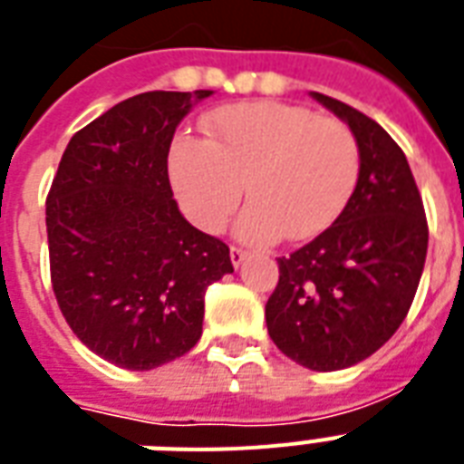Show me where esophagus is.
Wrapping results in <instances>:
<instances>
[{
	"label": "esophagus",
	"mask_w": 464,
	"mask_h": 464,
	"mask_svg": "<svg viewBox=\"0 0 464 464\" xmlns=\"http://www.w3.org/2000/svg\"><path fill=\"white\" fill-rule=\"evenodd\" d=\"M247 257V250H243V247L238 246H231V262L233 267H238V265H243V260Z\"/></svg>",
	"instance_id": "obj_1"
}]
</instances>
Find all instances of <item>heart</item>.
Here are the masks:
<instances>
[{
    "instance_id": "heart-1",
    "label": "heart",
    "mask_w": 464,
    "mask_h": 464,
    "mask_svg": "<svg viewBox=\"0 0 464 464\" xmlns=\"http://www.w3.org/2000/svg\"><path fill=\"white\" fill-rule=\"evenodd\" d=\"M207 130V141L178 137L168 159L178 202L204 231H224L246 188L243 238H313L337 221L359 182L352 130L308 108L272 101L228 105L209 115Z\"/></svg>"
}]
</instances>
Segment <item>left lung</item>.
Segmentation results:
<instances>
[{
	"mask_svg": "<svg viewBox=\"0 0 464 464\" xmlns=\"http://www.w3.org/2000/svg\"><path fill=\"white\" fill-rule=\"evenodd\" d=\"M359 141V182L337 221L279 257L265 317L282 353L339 371L378 352L410 313L424 272L429 224L407 156L375 120L313 93Z\"/></svg>",
	"mask_w": 464,
	"mask_h": 464,
	"instance_id": "left-lung-1",
	"label": "left lung"
}]
</instances>
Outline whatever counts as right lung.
Masks as SVG:
<instances>
[{
	"instance_id": "right-lung-1",
	"label": "right lung",
	"mask_w": 464,
	"mask_h": 464,
	"mask_svg": "<svg viewBox=\"0 0 464 464\" xmlns=\"http://www.w3.org/2000/svg\"><path fill=\"white\" fill-rule=\"evenodd\" d=\"M214 91H147L69 140L45 224L62 315L101 359L149 371L202 337L207 286L233 272L224 240L189 226L168 151L192 103Z\"/></svg>"
}]
</instances>
